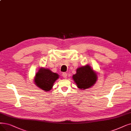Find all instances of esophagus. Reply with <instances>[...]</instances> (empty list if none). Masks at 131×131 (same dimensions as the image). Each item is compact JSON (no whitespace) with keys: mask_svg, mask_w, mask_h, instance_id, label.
Returning <instances> with one entry per match:
<instances>
[{"mask_svg":"<svg viewBox=\"0 0 131 131\" xmlns=\"http://www.w3.org/2000/svg\"><path fill=\"white\" fill-rule=\"evenodd\" d=\"M62 76L64 78H67V74L66 72H63L62 74Z\"/></svg>","mask_w":131,"mask_h":131,"instance_id":"1","label":"esophagus"}]
</instances>
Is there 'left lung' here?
Segmentation results:
<instances>
[{"mask_svg": "<svg viewBox=\"0 0 131 131\" xmlns=\"http://www.w3.org/2000/svg\"><path fill=\"white\" fill-rule=\"evenodd\" d=\"M72 78L78 88L85 90L95 84L97 75L89 65H86L77 68L76 74L72 76Z\"/></svg>", "mask_w": 131, "mask_h": 131, "instance_id": "8db88e82", "label": "left lung"}]
</instances>
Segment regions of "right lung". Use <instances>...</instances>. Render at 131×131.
Instances as JSON below:
<instances>
[{
    "label": "right lung",
    "mask_w": 131,
    "mask_h": 131,
    "mask_svg": "<svg viewBox=\"0 0 131 131\" xmlns=\"http://www.w3.org/2000/svg\"><path fill=\"white\" fill-rule=\"evenodd\" d=\"M59 75L53 72L49 69L40 68L36 73L34 82L36 85L46 91L50 90L54 82L59 78Z\"/></svg>",
    "instance_id": "1"
}]
</instances>
